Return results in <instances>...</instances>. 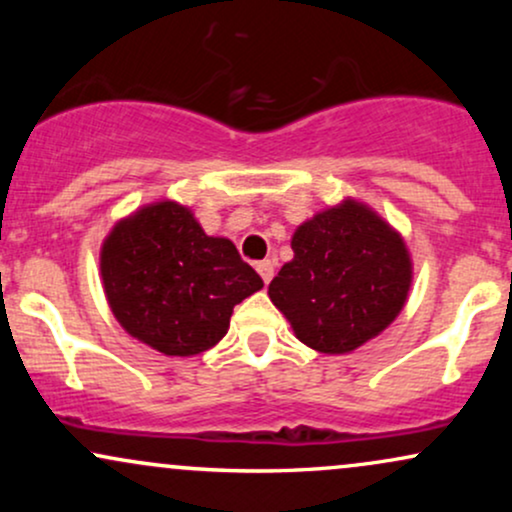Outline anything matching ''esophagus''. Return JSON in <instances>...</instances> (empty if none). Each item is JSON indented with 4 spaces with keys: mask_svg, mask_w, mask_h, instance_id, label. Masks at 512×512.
Listing matches in <instances>:
<instances>
[{
    "mask_svg": "<svg viewBox=\"0 0 512 512\" xmlns=\"http://www.w3.org/2000/svg\"><path fill=\"white\" fill-rule=\"evenodd\" d=\"M274 267H276V264H274L272 260H262V262H257V272H260V276H262L264 284H269V281H272V276H274Z\"/></svg>",
    "mask_w": 512,
    "mask_h": 512,
    "instance_id": "esophagus-1",
    "label": "esophagus"
}]
</instances>
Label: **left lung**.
Instances as JSON below:
<instances>
[{"mask_svg": "<svg viewBox=\"0 0 512 512\" xmlns=\"http://www.w3.org/2000/svg\"><path fill=\"white\" fill-rule=\"evenodd\" d=\"M291 248L269 298L310 349L349 354L378 337L407 301V245L363 204L346 199L315 214L293 233Z\"/></svg>", "mask_w": 512, "mask_h": 512, "instance_id": "left-lung-1", "label": "left lung"}]
</instances>
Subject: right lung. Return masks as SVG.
Instances as JSON below:
<instances>
[{"label": "right lung", "mask_w": 512, "mask_h": 512, "mask_svg": "<svg viewBox=\"0 0 512 512\" xmlns=\"http://www.w3.org/2000/svg\"><path fill=\"white\" fill-rule=\"evenodd\" d=\"M101 274L117 322L166 356L211 349L233 308L264 286L231 240L207 236L175 202L117 223L103 243Z\"/></svg>", "instance_id": "right-lung-1"}]
</instances>
